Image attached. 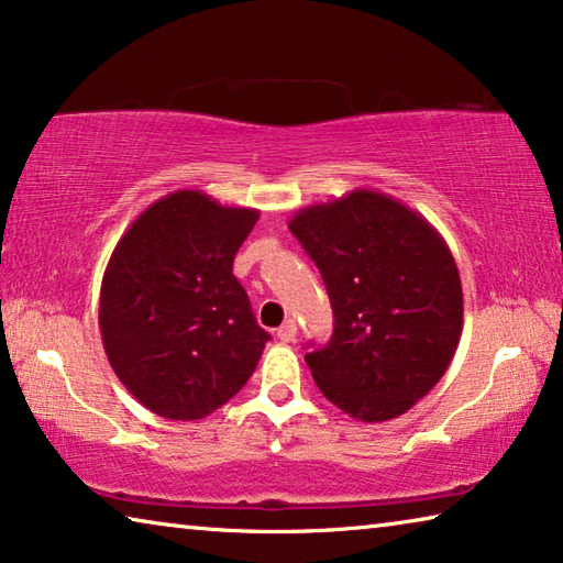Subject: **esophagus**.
Masks as SVG:
<instances>
[{
    "instance_id": "1",
    "label": "esophagus",
    "mask_w": 563,
    "mask_h": 563,
    "mask_svg": "<svg viewBox=\"0 0 563 563\" xmlns=\"http://www.w3.org/2000/svg\"><path fill=\"white\" fill-rule=\"evenodd\" d=\"M295 335H298V325H295L292 320H285L283 325L278 328V340H283V342H292V340H295Z\"/></svg>"
}]
</instances>
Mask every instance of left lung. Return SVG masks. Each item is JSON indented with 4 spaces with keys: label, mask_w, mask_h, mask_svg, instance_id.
<instances>
[{
    "label": "left lung",
    "mask_w": 563,
    "mask_h": 563,
    "mask_svg": "<svg viewBox=\"0 0 563 563\" xmlns=\"http://www.w3.org/2000/svg\"><path fill=\"white\" fill-rule=\"evenodd\" d=\"M288 228L335 316L328 345L305 355L320 393L360 422L405 415L440 383L462 338V280L444 238L369 188L302 208Z\"/></svg>",
    "instance_id": "8db88e82"
}]
</instances>
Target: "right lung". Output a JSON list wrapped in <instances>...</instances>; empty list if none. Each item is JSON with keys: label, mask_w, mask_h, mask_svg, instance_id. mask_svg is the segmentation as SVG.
<instances>
[{"label": "right lung", "mask_w": 563, "mask_h": 563, "mask_svg": "<svg viewBox=\"0 0 563 563\" xmlns=\"http://www.w3.org/2000/svg\"><path fill=\"white\" fill-rule=\"evenodd\" d=\"M261 213L203 190L151 203L113 247L101 280L99 328L123 387L158 417L194 422L253 375L271 340L251 310L233 258Z\"/></svg>", "instance_id": "add662e5"}]
</instances>
